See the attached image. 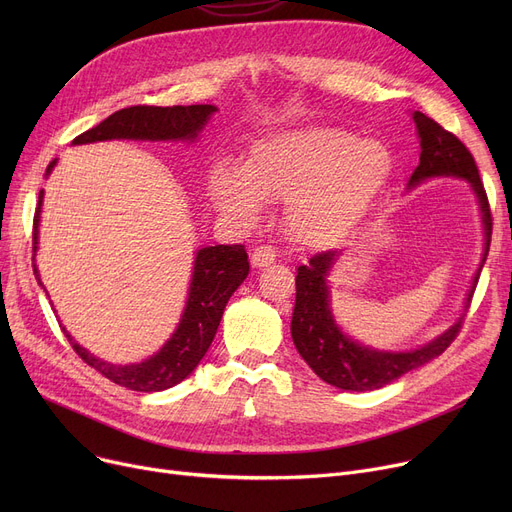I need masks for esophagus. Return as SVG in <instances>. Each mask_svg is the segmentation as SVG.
I'll return each mask as SVG.
<instances>
[{"mask_svg":"<svg viewBox=\"0 0 512 512\" xmlns=\"http://www.w3.org/2000/svg\"><path fill=\"white\" fill-rule=\"evenodd\" d=\"M276 261V251L272 249V247H265V245H261V247H257V249H253V255H251V263H253V267H267V265H272Z\"/></svg>","mask_w":512,"mask_h":512,"instance_id":"1","label":"esophagus"}]
</instances>
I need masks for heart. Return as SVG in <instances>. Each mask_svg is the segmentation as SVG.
<instances>
[{
	"label": "heart",
	"mask_w": 512,
	"mask_h": 512,
	"mask_svg": "<svg viewBox=\"0 0 512 512\" xmlns=\"http://www.w3.org/2000/svg\"><path fill=\"white\" fill-rule=\"evenodd\" d=\"M392 155L378 141L340 128H299L253 145L242 170L222 164L209 176L220 213L253 224L263 201H286V228L303 247L342 238L388 180Z\"/></svg>",
	"instance_id": "b5f03b06"
}]
</instances>
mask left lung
Instances as JSON below:
<instances>
[{
    "label": "left lung",
    "instance_id": "left-lung-1",
    "mask_svg": "<svg viewBox=\"0 0 512 512\" xmlns=\"http://www.w3.org/2000/svg\"><path fill=\"white\" fill-rule=\"evenodd\" d=\"M413 122L419 137V166L409 178L407 188L419 186L429 178H463L469 182L471 191L479 203L481 226H483V255L479 261L473 282L467 290L461 317L454 324L438 334L434 340L411 351H380V348L365 346L363 342L348 336L332 313V297L328 276L336 265L340 251H324L309 259L307 265L297 270V301H294L290 334L299 355L319 375L321 380L340 390L367 392L378 390L386 384L396 382L417 367H423L432 359L440 357L450 342L456 338L465 319V311L471 305L481 267L486 263L490 240H492V213L488 195L483 191L479 170L469 149L444 130L438 122L427 118L421 112H413Z\"/></svg>",
    "mask_w": 512,
    "mask_h": 512
}]
</instances>
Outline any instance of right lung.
<instances>
[{
	"mask_svg": "<svg viewBox=\"0 0 512 512\" xmlns=\"http://www.w3.org/2000/svg\"><path fill=\"white\" fill-rule=\"evenodd\" d=\"M218 112L215 105H172V107H155V105H134L114 112L97 126L87 132L78 134L72 145H87L99 141H182L195 143L201 130L207 126L211 116ZM58 159H53L47 166L45 178L56 168ZM45 191H39V205L35 211L33 226V251L39 249V222L43 207ZM33 255V261H35ZM35 278L41 288V276L37 263H33ZM249 276V255L245 245H215L201 247L195 251L193 276L188 284V297L184 311L180 315L174 334L166 344L151 357L141 363L114 365L107 363L85 346H80L62 326L66 338L70 340L76 355L87 365L97 369L107 380L114 384L134 390V392H159L180 384L184 378L193 373L199 361L205 357L207 348L218 332L220 319L224 315L226 303L234 290L245 282ZM47 292V290H45ZM56 311V309H53Z\"/></svg>",
	"mask_w": 512,
	"mask_h": 512,
	"instance_id": "obj_1",
	"label": "right lung"
}]
</instances>
